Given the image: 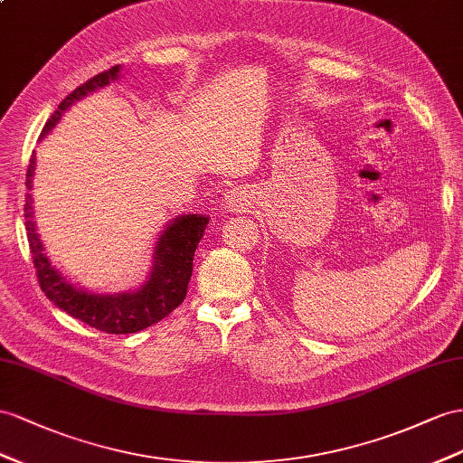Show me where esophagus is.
<instances>
[{
	"mask_svg": "<svg viewBox=\"0 0 463 463\" xmlns=\"http://www.w3.org/2000/svg\"><path fill=\"white\" fill-rule=\"evenodd\" d=\"M224 201H227V207L234 209V211L242 205V199H241V195L236 194V192H229L227 197H224Z\"/></svg>",
	"mask_w": 463,
	"mask_h": 463,
	"instance_id": "esophagus-1",
	"label": "esophagus"
}]
</instances>
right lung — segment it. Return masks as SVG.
<instances>
[{
  "instance_id": "right-lung-1",
  "label": "right lung",
  "mask_w": 463,
  "mask_h": 463,
  "mask_svg": "<svg viewBox=\"0 0 463 463\" xmlns=\"http://www.w3.org/2000/svg\"><path fill=\"white\" fill-rule=\"evenodd\" d=\"M118 74V66H113L105 72L90 78L86 84L76 88L70 96L58 105V109L46 121L41 138L61 121V115L81 99L86 93L108 86ZM34 170V154H31L27 168V189H31V177ZM31 194L25 195V229L29 248L33 254V266L37 269L39 286L58 309L66 311L70 317L80 318L93 328L108 335H130L142 328L160 323L168 317L175 307H180L185 299L187 283L194 271V254L199 241L203 239L207 229V217L201 215H182L175 219L168 229L162 232L154 254V269L148 281L135 293L123 295H91L88 291L76 289L62 279V276L51 266L49 258L43 254V244L34 232Z\"/></svg>"
}]
</instances>
